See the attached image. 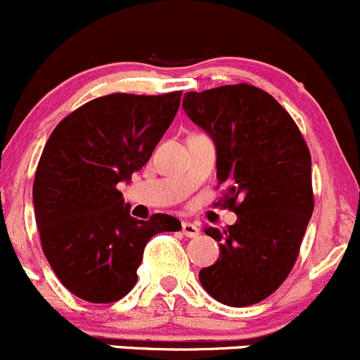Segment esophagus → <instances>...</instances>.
<instances>
[{
	"label": "esophagus",
	"mask_w": 360,
	"mask_h": 360,
	"mask_svg": "<svg viewBox=\"0 0 360 360\" xmlns=\"http://www.w3.org/2000/svg\"><path fill=\"white\" fill-rule=\"evenodd\" d=\"M183 233H184V236L195 238V236H198L200 228L196 224H193V222H183Z\"/></svg>",
	"instance_id": "esophagus-1"
}]
</instances>
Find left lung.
<instances>
[{
  "instance_id": "left-lung-1",
  "label": "left lung",
  "mask_w": 360,
  "mask_h": 360,
  "mask_svg": "<svg viewBox=\"0 0 360 360\" xmlns=\"http://www.w3.org/2000/svg\"><path fill=\"white\" fill-rule=\"evenodd\" d=\"M183 108L214 141L221 200L238 215L226 229H203L219 259L200 283L221 304L247 307L274 293L298 257L314 210L309 148L290 113L255 86L190 91Z\"/></svg>"
}]
</instances>
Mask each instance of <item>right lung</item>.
<instances>
[{
  "label": "right lung",
  "mask_w": 360,
  "mask_h": 360,
  "mask_svg": "<svg viewBox=\"0 0 360 360\" xmlns=\"http://www.w3.org/2000/svg\"><path fill=\"white\" fill-rule=\"evenodd\" d=\"M179 103L181 91L108 94L79 107L51 132L34 177V212L44 255L75 297L91 304L126 297L150 238L181 229L167 214L131 217L117 190L150 160Z\"/></svg>",
  "instance_id": "1"
}]
</instances>
